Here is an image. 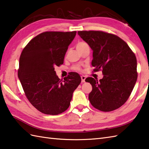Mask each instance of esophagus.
Instances as JSON below:
<instances>
[{"mask_svg":"<svg viewBox=\"0 0 149 149\" xmlns=\"http://www.w3.org/2000/svg\"><path fill=\"white\" fill-rule=\"evenodd\" d=\"M81 82L82 83H84L85 82V79H86V77L84 75H81Z\"/></svg>","mask_w":149,"mask_h":149,"instance_id":"1","label":"esophagus"}]
</instances>
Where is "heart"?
<instances>
[{
    "instance_id": "1",
    "label": "heart",
    "mask_w": 149,
    "mask_h": 149,
    "mask_svg": "<svg viewBox=\"0 0 149 149\" xmlns=\"http://www.w3.org/2000/svg\"><path fill=\"white\" fill-rule=\"evenodd\" d=\"M83 44H84V43H83V42H79L77 44V47L81 46L82 45H83ZM73 68H74L75 70H77V71H81V68L79 66H74V67H73Z\"/></svg>"
}]
</instances>
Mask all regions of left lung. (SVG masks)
Listing matches in <instances>:
<instances>
[{
    "mask_svg": "<svg viewBox=\"0 0 149 149\" xmlns=\"http://www.w3.org/2000/svg\"><path fill=\"white\" fill-rule=\"evenodd\" d=\"M93 50L94 71L102 70V79L88 77L92 86L90 102L102 111L119 108L130 96L136 83L137 61L135 54L120 38L98 31H78Z\"/></svg>",
    "mask_w": 149,
    "mask_h": 149,
    "instance_id": "obj_1",
    "label": "left lung"
}]
</instances>
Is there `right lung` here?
<instances>
[{
	"mask_svg": "<svg viewBox=\"0 0 149 149\" xmlns=\"http://www.w3.org/2000/svg\"><path fill=\"white\" fill-rule=\"evenodd\" d=\"M76 33H41L22 52L19 80L31 104L44 114L56 115L65 111L70 104L73 93L81 82L76 72H71L62 80L54 71L56 66L63 63Z\"/></svg>",
	"mask_w": 149,
	"mask_h": 149,
	"instance_id": "right-lung-1",
	"label": "right lung"
}]
</instances>
